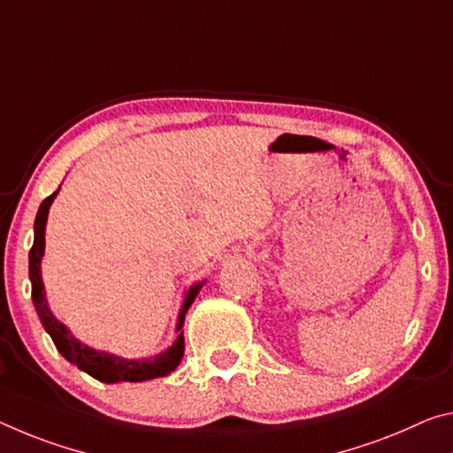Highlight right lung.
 <instances>
[{
    "label": "right lung",
    "mask_w": 453,
    "mask_h": 453,
    "mask_svg": "<svg viewBox=\"0 0 453 453\" xmlns=\"http://www.w3.org/2000/svg\"><path fill=\"white\" fill-rule=\"evenodd\" d=\"M60 188L56 189L52 196L46 197L42 201L38 215H35L34 221V246L30 250V280H32V300L35 306V312L44 325L46 333L52 336V341L56 344V349L60 350V355L70 361L72 365H76L78 369L88 372L90 377L98 379L103 383H119V381H131V383H139V381H149V379H157V377H165L169 375L171 371L177 369V365L181 363L183 358V350H185V339H183V322H185V314H188L189 306L193 304V300L201 290L203 282L193 284L191 288L185 294L181 312H179L177 319V339L171 344L167 350H163L161 355L149 357V358H123L117 355H109L104 350H95L90 347H86L81 341H76L72 336L70 330L62 325V322L54 317L52 311H50L48 300H46V292H44V282H42V256H44V234H46V221H48V211L52 201L58 196Z\"/></svg>",
    "instance_id": "1"
}]
</instances>
